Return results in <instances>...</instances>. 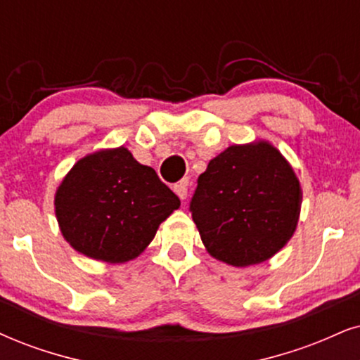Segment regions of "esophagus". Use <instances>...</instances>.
I'll return each instance as SVG.
<instances>
[{
    "instance_id": "1",
    "label": "esophagus",
    "mask_w": 360,
    "mask_h": 360,
    "mask_svg": "<svg viewBox=\"0 0 360 360\" xmlns=\"http://www.w3.org/2000/svg\"><path fill=\"white\" fill-rule=\"evenodd\" d=\"M172 189H174V193L177 194V198L179 199H184L188 198V183L186 181H181V183H176L174 186H172Z\"/></svg>"
}]
</instances>
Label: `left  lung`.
<instances>
[{
	"mask_svg": "<svg viewBox=\"0 0 360 360\" xmlns=\"http://www.w3.org/2000/svg\"><path fill=\"white\" fill-rule=\"evenodd\" d=\"M292 167L267 143L231 146L198 177L189 211L211 256L245 267L288 244L301 211Z\"/></svg>",
	"mask_w": 360,
	"mask_h": 360,
	"instance_id": "8db88e82",
	"label": "left lung"
}]
</instances>
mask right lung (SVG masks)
I'll use <instances>...</instances> for the list:
<instances>
[{
  "mask_svg": "<svg viewBox=\"0 0 360 360\" xmlns=\"http://www.w3.org/2000/svg\"><path fill=\"white\" fill-rule=\"evenodd\" d=\"M54 206L61 233L76 251L98 261L126 262L144 251L181 201L153 167L117 148L76 162Z\"/></svg>",
  "mask_w": 360,
  "mask_h": 360,
  "instance_id": "1",
  "label": "right lung"
}]
</instances>
